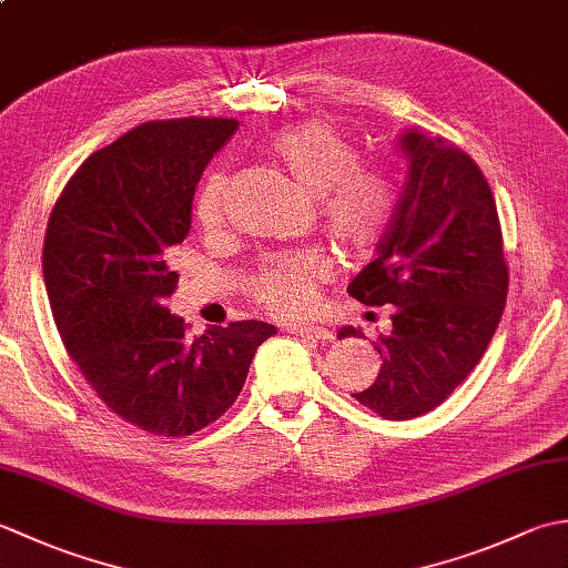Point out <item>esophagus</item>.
Returning a JSON list of instances; mask_svg holds the SVG:
<instances>
[{
	"instance_id": "obj_1",
	"label": "esophagus",
	"mask_w": 568,
	"mask_h": 568,
	"mask_svg": "<svg viewBox=\"0 0 568 568\" xmlns=\"http://www.w3.org/2000/svg\"><path fill=\"white\" fill-rule=\"evenodd\" d=\"M295 336H305V339H317V342H332L334 336L327 327H291L287 329Z\"/></svg>"
}]
</instances>
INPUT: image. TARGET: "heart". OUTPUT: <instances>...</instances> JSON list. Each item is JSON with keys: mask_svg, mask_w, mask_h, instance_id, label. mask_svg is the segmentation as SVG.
Instances as JSON below:
<instances>
[{"mask_svg": "<svg viewBox=\"0 0 568 568\" xmlns=\"http://www.w3.org/2000/svg\"><path fill=\"white\" fill-rule=\"evenodd\" d=\"M273 159L295 183L317 197L329 236L346 251H366L383 236L395 212V183L388 171L361 165V153L339 131L305 122L281 131L268 143ZM226 178L212 173L200 190L197 220L204 229L224 222ZM329 275L320 256H277L265 261L251 281L258 303L281 317L303 315L315 303L317 283Z\"/></svg>", "mask_w": 568, "mask_h": 568, "instance_id": "obj_1", "label": "heart"}]
</instances>
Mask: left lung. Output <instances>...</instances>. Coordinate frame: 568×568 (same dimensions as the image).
<instances>
[{
	"label": "left lung",
	"mask_w": 568,
	"mask_h": 568,
	"mask_svg": "<svg viewBox=\"0 0 568 568\" xmlns=\"http://www.w3.org/2000/svg\"><path fill=\"white\" fill-rule=\"evenodd\" d=\"M403 197L373 258L348 295L390 305V334L373 346L381 373L354 397L383 419L439 407L476 368L498 329L508 265L493 192L464 151L419 129H403ZM339 339L364 336L342 327Z\"/></svg>",
	"instance_id": "8db88e82"
}]
</instances>
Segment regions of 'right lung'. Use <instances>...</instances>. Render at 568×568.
<instances>
[{"label":"right lung","mask_w":568,"mask_h":568,"mask_svg":"<svg viewBox=\"0 0 568 568\" xmlns=\"http://www.w3.org/2000/svg\"><path fill=\"white\" fill-rule=\"evenodd\" d=\"M236 126L200 116L136 126L78 168L48 222L43 277L70 358L112 413L163 437L222 417L275 334L246 320L187 336L165 307L197 183Z\"/></svg>","instance_id":"right-lung-1"}]
</instances>
